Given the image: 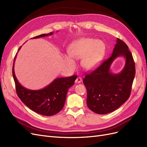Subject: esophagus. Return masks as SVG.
Wrapping results in <instances>:
<instances>
[{
	"label": "esophagus",
	"mask_w": 147,
	"mask_h": 147,
	"mask_svg": "<svg viewBox=\"0 0 147 147\" xmlns=\"http://www.w3.org/2000/svg\"><path fill=\"white\" fill-rule=\"evenodd\" d=\"M82 78H80V77H77V79L75 80V83H80L82 82Z\"/></svg>",
	"instance_id": "obj_1"
}]
</instances>
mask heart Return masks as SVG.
<instances>
[{
	"mask_svg": "<svg viewBox=\"0 0 147 147\" xmlns=\"http://www.w3.org/2000/svg\"><path fill=\"white\" fill-rule=\"evenodd\" d=\"M105 45L100 40L91 38H82L74 41L68 48L67 55L64 56L65 64L71 69L75 68L73 59L82 58L81 65L86 70L96 68L104 56Z\"/></svg>",
	"mask_w": 147,
	"mask_h": 147,
	"instance_id": "b5f03b06",
	"label": "heart"
}]
</instances>
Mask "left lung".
I'll return each mask as SVG.
<instances>
[{"mask_svg":"<svg viewBox=\"0 0 147 147\" xmlns=\"http://www.w3.org/2000/svg\"><path fill=\"white\" fill-rule=\"evenodd\" d=\"M120 56L126 59L125 65L121 73L113 74L110 72V66ZM135 74L132 53L126 44L117 38L112 56L83 79L87 90L88 108L100 115L117 110L129 97Z\"/></svg>","mask_w":147,"mask_h":147,"instance_id":"8db88e82","label":"left lung"}]
</instances>
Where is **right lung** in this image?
<instances>
[{"mask_svg":"<svg viewBox=\"0 0 147 147\" xmlns=\"http://www.w3.org/2000/svg\"><path fill=\"white\" fill-rule=\"evenodd\" d=\"M53 34V32L41 34L32 38L43 37L51 35ZM21 47L18 49V51ZM16 56V55L14 62ZM12 73L15 83L16 93L19 98L30 110L45 116H52L63 109L67 91L70 87L74 85L77 77L74 75L69 77L57 78L41 90H31L23 87L18 81L14 71V63Z\"/></svg>","mask_w":147,"mask_h":147,"instance_id":"right-lung-1","label":"right lung"}]
</instances>
